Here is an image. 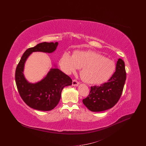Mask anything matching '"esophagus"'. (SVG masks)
Masks as SVG:
<instances>
[{
	"label": "esophagus",
	"mask_w": 146,
	"mask_h": 146,
	"mask_svg": "<svg viewBox=\"0 0 146 146\" xmlns=\"http://www.w3.org/2000/svg\"><path fill=\"white\" fill-rule=\"evenodd\" d=\"M79 82H78L77 80H76V79H74V80H73L72 81V86H77L78 85H79Z\"/></svg>",
	"instance_id": "34e87169"
}]
</instances>
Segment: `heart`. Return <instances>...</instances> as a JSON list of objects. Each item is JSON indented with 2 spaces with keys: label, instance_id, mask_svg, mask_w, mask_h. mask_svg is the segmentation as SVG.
Segmentation results:
<instances>
[{
  "label": "heart",
  "instance_id": "b5f03b06",
  "mask_svg": "<svg viewBox=\"0 0 146 146\" xmlns=\"http://www.w3.org/2000/svg\"><path fill=\"white\" fill-rule=\"evenodd\" d=\"M60 65L68 74L82 69V80L89 84L99 85L110 80L116 70L114 61L94 51H77L72 56L64 52L61 56Z\"/></svg>",
  "mask_w": 146,
  "mask_h": 146
}]
</instances>
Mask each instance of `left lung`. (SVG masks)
<instances>
[{
	"mask_svg": "<svg viewBox=\"0 0 146 146\" xmlns=\"http://www.w3.org/2000/svg\"><path fill=\"white\" fill-rule=\"evenodd\" d=\"M126 80L125 63L119 58L116 72L108 82L100 86H91L90 94L83 99V103L90 111H102L111 108L120 99Z\"/></svg>",
	"mask_w": 146,
	"mask_h": 146,
	"instance_id": "1",
	"label": "left lung"
}]
</instances>
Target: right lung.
Returning <instances> with one entry per match:
<instances>
[{
	"instance_id": "right-lung-1",
	"label": "right lung",
	"mask_w": 146,
	"mask_h": 146,
	"mask_svg": "<svg viewBox=\"0 0 146 146\" xmlns=\"http://www.w3.org/2000/svg\"><path fill=\"white\" fill-rule=\"evenodd\" d=\"M58 43L44 42L25 50L17 64L15 80L21 98L30 107L40 111H50L59 103L64 86L72 85V80L58 68H52L42 80L36 83H29L24 76L25 61L34 52L52 53Z\"/></svg>"
}]
</instances>
